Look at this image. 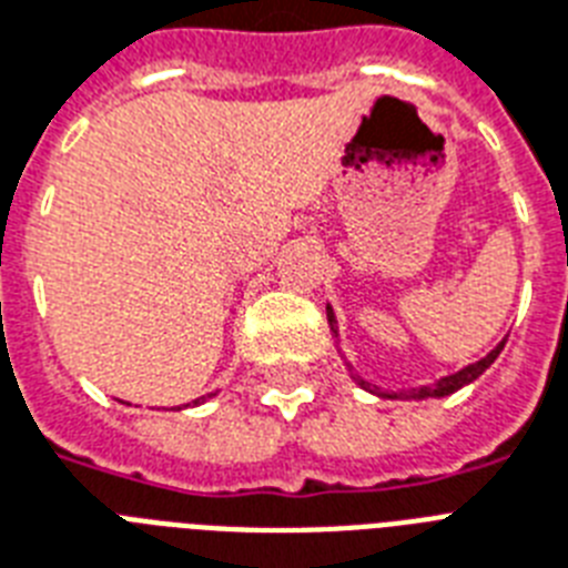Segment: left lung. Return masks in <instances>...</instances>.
<instances>
[{
    "label": "left lung",
    "mask_w": 568,
    "mask_h": 568,
    "mask_svg": "<svg viewBox=\"0 0 568 568\" xmlns=\"http://www.w3.org/2000/svg\"><path fill=\"white\" fill-rule=\"evenodd\" d=\"M328 322H331V331L337 334V320H334V311H331V307H328ZM505 343H507V339H501V343H498V346L493 348L487 357H480L478 363H469V366H464V369L455 372V375H446V378H439L434 387L402 389V393H381V389L369 387V381H363L361 375H352V378H355L363 389H369V393H378V396H384V398H443V396H452V393H457V389L466 387V384H471V381L478 378V375H484V372L493 366V361L501 355ZM348 369H352V366H348Z\"/></svg>",
    "instance_id": "obj_1"
}]
</instances>
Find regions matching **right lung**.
Returning <instances> with one entry per match:
<instances>
[{"mask_svg":"<svg viewBox=\"0 0 568 568\" xmlns=\"http://www.w3.org/2000/svg\"><path fill=\"white\" fill-rule=\"evenodd\" d=\"M211 396H216V393H211ZM202 398H205V396H202ZM193 405H199V398H196V402H193Z\"/></svg>","mask_w":568,"mask_h":568,"instance_id":"add662e5","label":"right lung"}]
</instances>
